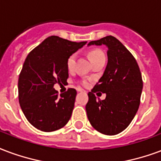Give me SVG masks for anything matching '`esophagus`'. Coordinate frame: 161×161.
Segmentation results:
<instances>
[{"instance_id":"1","label":"esophagus","mask_w":161,"mask_h":161,"mask_svg":"<svg viewBox=\"0 0 161 161\" xmlns=\"http://www.w3.org/2000/svg\"><path fill=\"white\" fill-rule=\"evenodd\" d=\"M77 91H78V92H85L84 90H82V89H80V88H78V89H77Z\"/></svg>"}]
</instances>
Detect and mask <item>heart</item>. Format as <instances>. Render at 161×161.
<instances>
[{
	"instance_id": "1",
	"label": "heart",
	"mask_w": 161,
	"mask_h": 161,
	"mask_svg": "<svg viewBox=\"0 0 161 161\" xmlns=\"http://www.w3.org/2000/svg\"><path fill=\"white\" fill-rule=\"evenodd\" d=\"M89 57L91 59V61L94 62L97 59H102V58H105L104 53L102 52V50L100 49H93V50H90V53H89ZM76 58H77V55L76 53H72L70 56L68 57V59L66 60V67L68 69L69 71H72L75 67V63H76ZM81 84L83 85H88L89 84V81L84 79V80L81 81Z\"/></svg>"
}]
</instances>
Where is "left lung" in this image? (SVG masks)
I'll return each mask as SVG.
<instances>
[{
	"label": "left lung",
	"mask_w": 161,
	"mask_h": 161,
	"mask_svg": "<svg viewBox=\"0 0 161 161\" xmlns=\"http://www.w3.org/2000/svg\"><path fill=\"white\" fill-rule=\"evenodd\" d=\"M108 47V65L97 84L89 92L86 104L91 125L104 135H117L129 125L138 110L142 78L140 68L131 53L117 38L108 36L89 45ZM106 92L105 100L96 99L94 93Z\"/></svg>",
	"instance_id": "1"
}]
</instances>
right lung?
I'll list each match as a JSON object with an SVG mask.
<instances>
[{"label": "right lung", "mask_w": 161, "mask_h": 161, "mask_svg": "<svg viewBox=\"0 0 161 161\" xmlns=\"http://www.w3.org/2000/svg\"><path fill=\"white\" fill-rule=\"evenodd\" d=\"M86 42L51 36L26 57L19 77V101L27 120L36 129L54 131L71 119L77 91L69 88L59 96L53 86L66 82V60Z\"/></svg>", "instance_id": "obj_1"}]
</instances>
